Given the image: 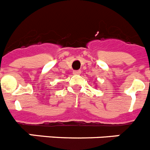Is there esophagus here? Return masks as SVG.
<instances>
[{
    "mask_svg": "<svg viewBox=\"0 0 150 150\" xmlns=\"http://www.w3.org/2000/svg\"><path fill=\"white\" fill-rule=\"evenodd\" d=\"M74 75H80L81 74V70H75L73 71Z\"/></svg>",
    "mask_w": 150,
    "mask_h": 150,
    "instance_id": "1",
    "label": "esophagus"
}]
</instances>
